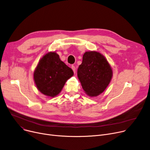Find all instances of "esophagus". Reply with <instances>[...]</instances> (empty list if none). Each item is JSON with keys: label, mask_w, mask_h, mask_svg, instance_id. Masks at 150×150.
Here are the masks:
<instances>
[{"label": "esophagus", "mask_w": 150, "mask_h": 150, "mask_svg": "<svg viewBox=\"0 0 150 150\" xmlns=\"http://www.w3.org/2000/svg\"><path fill=\"white\" fill-rule=\"evenodd\" d=\"M71 68H72V69L73 70L74 72V73H75V72H76V69H75V67L74 65H72V66H71Z\"/></svg>", "instance_id": "obj_1"}]
</instances>
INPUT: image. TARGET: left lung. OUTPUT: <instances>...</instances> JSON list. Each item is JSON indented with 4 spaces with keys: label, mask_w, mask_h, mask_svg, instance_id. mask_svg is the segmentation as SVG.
Returning <instances> with one entry per match:
<instances>
[{
    "label": "left lung",
    "mask_w": 150,
    "mask_h": 150,
    "mask_svg": "<svg viewBox=\"0 0 150 150\" xmlns=\"http://www.w3.org/2000/svg\"><path fill=\"white\" fill-rule=\"evenodd\" d=\"M77 75L87 95L96 96L102 93L110 82L113 72L106 58L96 51L86 52Z\"/></svg>",
    "instance_id": "left-lung-1"
}]
</instances>
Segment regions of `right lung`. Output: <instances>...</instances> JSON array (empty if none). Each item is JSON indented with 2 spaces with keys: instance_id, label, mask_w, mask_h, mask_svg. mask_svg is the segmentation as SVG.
I'll return each mask as SVG.
<instances>
[{
  "instance_id": "add662e5",
  "label": "right lung",
  "mask_w": 150,
  "mask_h": 150,
  "mask_svg": "<svg viewBox=\"0 0 150 150\" xmlns=\"http://www.w3.org/2000/svg\"><path fill=\"white\" fill-rule=\"evenodd\" d=\"M73 75L72 69L61 60L59 55L50 52L38 62L34 72V79L40 92L46 96L54 97Z\"/></svg>"
}]
</instances>
